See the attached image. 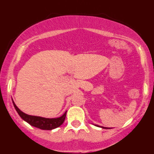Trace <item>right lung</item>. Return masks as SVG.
Wrapping results in <instances>:
<instances>
[{"label":"right lung","mask_w":154,"mask_h":154,"mask_svg":"<svg viewBox=\"0 0 154 154\" xmlns=\"http://www.w3.org/2000/svg\"><path fill=\"white\" fill-rule=\"evenodd\" d=\"M13 104L17 113L19 114V116L24 121H26L27 123H28L31 126L39 128L41 130H51L58 127V126H60L64 123V121H65V116H66V112H67L66 111L61 117L55 118V119H48V118H43L40 117V116H30L28 115V114L24 113V112H21V110L17 108L15 103H14V101Z\"/></svg>","instance_id":"right-lung-1"}]
</instances>
